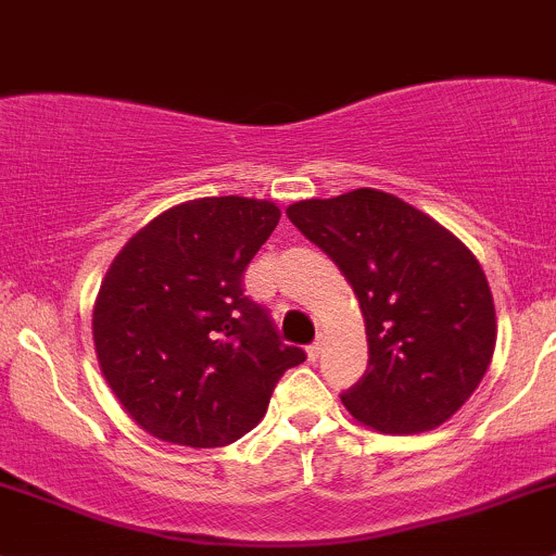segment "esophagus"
<instances>
[{
    "instance_id": "34e87169",
    "label": "esophagus",
    "mask_w": 556,
    "mask_h": 556,
    "mask_svg": "<svg viewBox=\"0 0 556 556\" xmlns=\"http://www.w3.org/2000/svg\"><path fill=\"white\" fill-rule=\"evenodd\" d=\"M319 352H323V341H314V344L306 346V357L314 363L319 357Z\"/></svg>"
}]
</instances>
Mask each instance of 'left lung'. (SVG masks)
<instances>
[{"label":"left lung","mask_w":556,"mask_h":556,"mask_svg":"<svg viewBox=\"0 0 556 556\" xmlns=\"http://www.w3.org/2000/svg\"><path fill=\"white\" fill-rule=\"evenodd\" d=\"M288 217L361 304L368 368L341 395L346 412L390 435L444 425L495 352V304L473 252L422 210L374 188L295 201Z\"/></svg>","instance_id":"obj_1"}]
</instances>
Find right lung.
I'll list each match as a JSON object with an SVG mask.
<instances>
[{
    "label": "right lung",
    "instance_id": "add662e5",
    "mask_svg": "<svg viewBox=\"0 0 556 556\" xmlns=\"http://www.w3.org/2000/svg\"><path fill=\"white\" fill-rule=\"evenodd\" d=\"M279 215L274 201L244 195L185 201L139 228L106 268L93 304L99 368L155 439L233 444L261 422L279 377L306 361L242 288Z\"/></svg>",
    "mask_w": 556,
    "mask_h": 556
}]
</instances>
